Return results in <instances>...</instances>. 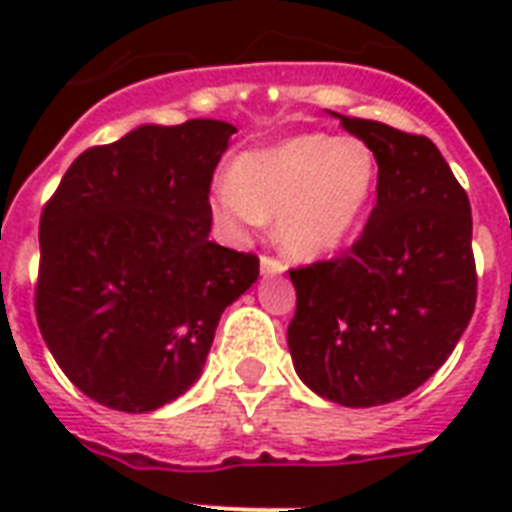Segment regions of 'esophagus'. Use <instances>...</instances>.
Wrapping results in <instances>:
<instances>
[{
	"label": "esophagus",
	"mask_w": 512,
	"mask_h": 512,
	"mask_svg": "<svg viewBox=\"0 0 512 512\" xmlns=\"http://www.w3.org/2000/svg\"><path fill=\"white\" fill-rule=\"evenodd\" d=\"M260 271H263L265 276H279V273H284V263L271 255H263L260 257Z\"/></svg>",
	"instance_id": "34e87169"
}]
</instances>
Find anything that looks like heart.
<instances>
[{
  "label": "heart",
  "instance_id": "obj_1",
  "mask_svg": "<svg viewBox=\"0 0 512 512\" xmlns=\"http://www.w3.org/2000/svg\"><path fill=\"white\" fill-rule=\"evenodd\" d=\"M380 164L356 135L305 132L241 154L231 185L212 191V212L233 233L276 217L284 255L321 260L356 233L377 191Z\"/></svg>",
  "mask_w": 512,
  "mask_h": 512
}]
</instances>
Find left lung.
<instances>
[{"label":"left lung","mask_w":512,"mask_h":512,"mask_svg":"<svg viewBox=\"0 0 512 512\" xmlns=\"http://www.w3.org/2000/svg\"><path fill=\"white\" fill-rule=\"evenodd\" d=\"M380 177L364 233L332 260L292 268L287 342L300 380L342 406L417 390L452 356L476 308L468 193L425 135L340 116Z\"/></svg>","instance_id":"8db88e82"}]
</instances>
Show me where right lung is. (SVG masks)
Masks as SVG:
<instances>
[{"label": "right lung", "mask_w": 512, "mask_h": 512, "mask_svg": "<svg viewBox=\"0 0 512 512\" xmlns=\"http://www.w3.org/2000/svg\"><path fill=\"white\" fill-rule=\"evenodd\" d=\"M236 127L143 124L87 148L39 220L36 321L92 401L143 414L199 380L228 305L257 281L252 252L209 241V185Z\"/></svg>", "instance_id": "1"}]
</instances>
